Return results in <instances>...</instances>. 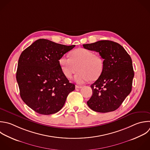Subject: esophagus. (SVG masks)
<instances>
[{
  "instance_id": "esophagus-1",
  "label": "esophagus",
  "mask_w": 150,
  "mask_h": 150,
  "mask_svg": "<svg viewBox=\"0 0 150 150\" xmlns=\"http://www.w3.org/2000/svg\"><path fill=\"white\" fill-rule=\"evenodd\" d=\"M75 87H76V88H81L82 87L80 86H77V85H76V86H75Z\"/></svg>"
}]
</instances>
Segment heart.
I'll return each instance as SVG.
<instances>
[{
    "label": "heart",
    "instance_id": "b5f03b06",
    "mask_svg": "<svg viewBox=\"0 0 150 150\" xmlns=\"http://www.w3.org/2000/svg\"><path fill=\"white\" fill-rule=\"evenodd\" d=\"M59 64L63 74L71 78L79 69V72L74 80L83 84L89 80L94 81L101 75L104 69L103 59L94 52L84 48H79L71 53V57L63 56L59 59Z\"/></svg>",
    "mask_w": 150,
    "mask_h": 150
}]
</instances>
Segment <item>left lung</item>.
Returning <instances> with one entry per match:
<instances>
[{"mask_svg":"<svg viewBox=\"0 0 150 150\" xmlns=\"http://www.w3.org/2000/svg\"><path fill=\"white\" fill-rule=\"evenodd\" d=\"M83 46L98 52L104 60L103 73L91 85L93 94L87 104L94 111H113L131 91L134 76L131 58L122 46L112 41L100 40Z\"/></svg>","mask_w":150,"mask_h":150,"instance_id":"8db88e82","label":"left lung"}]
</instances>
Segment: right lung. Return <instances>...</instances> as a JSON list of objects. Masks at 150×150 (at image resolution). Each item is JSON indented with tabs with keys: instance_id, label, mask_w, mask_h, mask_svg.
<instances>
[{
	"instance_id": "add662e5",
	"label": "right lung",
	"mask_w": 150,
	"mask_h": 150,
	"mask_svg": "<svg viewBox=\"0 0 150 150\" xmlns=\"http://www.w3.org/2000/svg\"><path fill=\"white\" fill-rule=\"evenodd\" d=\"M74 47L40 39L21 53L16 72L20 95L36 112H58L74 90L75 85L69 82L59 64L60 58Z\"/></svg>"
}]
</instances>
